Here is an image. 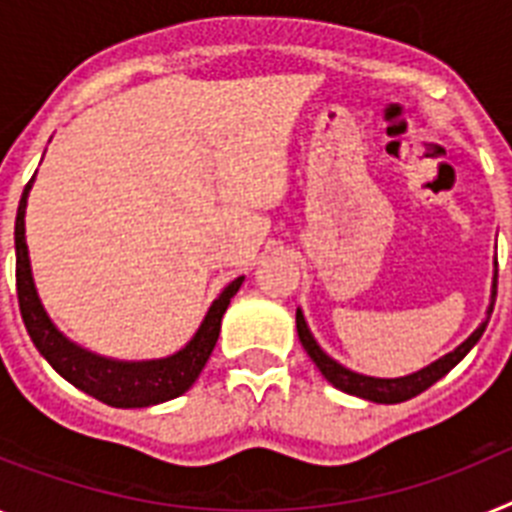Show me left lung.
<instances>
[{
	"label": "left lung",
	"instance_id": "8db88e82",
	"mask_svg": "<svg viewBox=\"0 0 512 512\" xmlns=\"http://www.w3.org/2000/svg\"><path fill=\"white\" fill-rule=\"evenodd\" d=\"M495 296H497V260H495V278H492V296H489L487 317L479 322V328H476L474 333L461 343V346H455L450 354L440 356L437 362L427 364V367H422L419 372H411V375L406 377H369V375H359V372H354V369L349 367H343L341 362H336L333 356H328L320 349V343L315 341L307 320H304L302 309H296V333H299V341H302L309 359L317 364L322 377H325L333 388L372 403H403V401H409V398H414V395L424 393V390H427L429 385H435L437 380H442V377L448 375L450 369L455 367V364L461 362L468 351L474 349L476 341H479L484 330H487L489 315H492V309H495Z\"/></svg>",
	"mask_w": 512,
	"mask_h": 512
}]
</instances>
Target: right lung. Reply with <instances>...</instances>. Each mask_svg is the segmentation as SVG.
<instances>
[{
  "label": "right lung",
  "instance_id": "1",
  "mask_svg": "<svg viewBox=\"0 0 512 512\" xmlns=\"http://www.w3.org/2000/svg\"><path fill=\"white\" fill-rule=\"evenodd\" d=\"M36 179V176H33ZM33 179L23 190L15 218V278H17V302L23 315L25 330L30 341L44 356L51 367L77 390L93 395L96 401L114 406V409H145L156 403L171 401L176 395L187 393L203 372L205 362L216 349L218 333H221L223 312L229 309L231 299L244 283V276L234 278L218 299L208 307L195 336L184 343L182 349L161 359H140V362H124L111 356L93 354L80 343L70 341L62 330L54 325L49 312L41 304L36 291L33 270H30L28 244H25V208Z\"/></svg>",
  "mask_w": 512,
  "mask_h": 512
}]
</instances>
